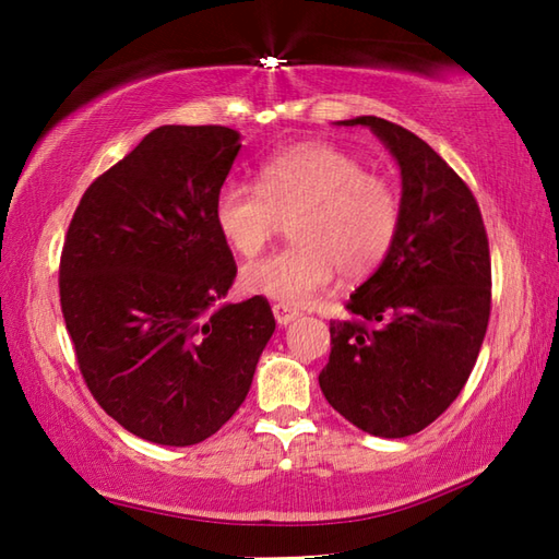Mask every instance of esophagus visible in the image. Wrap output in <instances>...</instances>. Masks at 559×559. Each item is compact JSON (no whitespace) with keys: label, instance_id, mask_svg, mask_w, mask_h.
I'll list each match as a JSON object with an SVG mask.
<instances>
[{"label":"esophagus","instance_id":"obj_1","mask_svg":"<svg viewBox=\"0 0 559 559\" xmlns=\"http://www.w3.org/2000/svg\"><path fill=\"white\" fill-rule=\"evenodd\" d=\"M273 317H276L278 326H288L290 322H295V319L300 317V312L290 310V307H286V305H273Z\"/></svg>","mask_w":559,"mask_h":559}]
</instances>
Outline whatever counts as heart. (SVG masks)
Instances as JSON below:
<instances>
[{
    "label": "heart",
    "mask_w": 559,
    "mask_h": 559,
    "mask_svg": "<svg viewBox=\"0 0 559 559\" xmlns=\"http://www.w3.org/2000/svg\"><path fill=\"white\" fill-rule=\"evenodd\" d=\"M293 245L242 269V286L286 307H302L334 281L372 273L394 247L401 201L384 177L367 173L350 151L302 144L259 168V187L225 180L213 223L233 252L257 254L278 218H293Z\"/></svg>",
    "instance_id": "obj_1"
}]
</instances>
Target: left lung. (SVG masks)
Returning a JSON list of instances; mask_svg holds the SVG:
<instances>
[{
  "label": "left lung",
  "instance_id": "left-lung-1",
  "mask_svg": "<svg viewBox=\"0 0 559 559\" xmlns=\"http://www.w3.org/2000/svg\"><path fill=\"white\" fill-rule=\"evenodd\" d=\"M401 170V225L382 264L350 295L358 322H331L319 374L326 401L362 432L425 430L454 401L490 319V249L466 182L408 129L362 115Z\"/></svg>",
  "mask_w": 559,
  "mask_h": 559
}]
</instances>
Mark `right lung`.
<instances>
[{
	"label": "right lung",
	"mask_w": 559,
	"mask_h": 559,
	"mask_svg": "<svg viewBox=\"0 0 559 559\" xmlns=\"http://www.w3.org/2000/svg\"><path fill=\"white\" fill-rule=\"evenodd\" d=\"M240 148L228 127L153 129L69 225L59 298L81 374L110 418L153 444L216 435L276 329L259 295L223 302L237 266L213 199Z\"/></svg>",
	"instance_id": "add662e5"
}]
</instances>
